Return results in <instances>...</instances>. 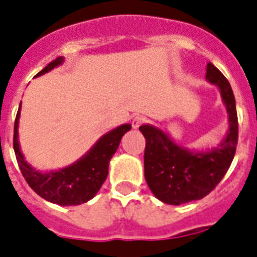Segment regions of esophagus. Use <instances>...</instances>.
<instances>
[{
	"label": "esophagus",
	"mask_w": 257,
	"mask_h": 257,
	"mask_svg": "<svg viewBox=\"0 0 257 257\" xmlns=\"http://www.w3.org/2000/svg\"><path fill=\"white\" fill-rule=\"evenodd\" d=\"M145 122H147V117H144V116H136L132 120V126L135 129H137L143 124H145Z\"/></svg>",
	"instance_id": "obj_1"
}]
</instances>
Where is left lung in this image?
<instances>
[{
	"label": "left lung",
	"mask_w": 257,
	"mask_h": 257,
	"mask_svg": "<svg viewBox=\"0 0 257 257\" xmlns=\"http://www.w3.org/2000/svg\"><path fill=\"white\" fill-rule=\"evenodd\" d=\"M206 78L220 89L228 112L230 131L220 147L207 153H190L176 145L161 129L140 126L144 135V168L148 186L156 197L168 204H182L202 199L215 189L227 173L237 145V113L235 96L226 76L212 63L207 64Z\"/></svg>",
	"instance_id": "1"
}]
</instances>
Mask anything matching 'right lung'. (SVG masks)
<instances>
[{
  "label": "right lung",
  "mask_w": 257,
  "mask_h": 257,
  "mask_svg": "<svg viewBox=\"0 0 257 257\" xmlns=\"http://www.w3.org/2000/svg\"><path fill=\"white\" fill-rule=\"evenodd\" d=\"M62 62H63L62 56L56 58L54 62L47 64L41 72H38L37 76L49 72ZM20 109L17 112L16 121H14L13 147L20 170L24 178L26 179V182L29 183V186L43 199L60 204V206L81 204L95 197L108 176L109 160L116 153L122 136L131 131V125H121L110 131L107 135H104L96 143L95 147L74 165L62 169L59 172H50L43 174L29 166L21 153L18 133H17Z\"/></svg>",
  "instance_id": "obj_1"
}]
</instances>
